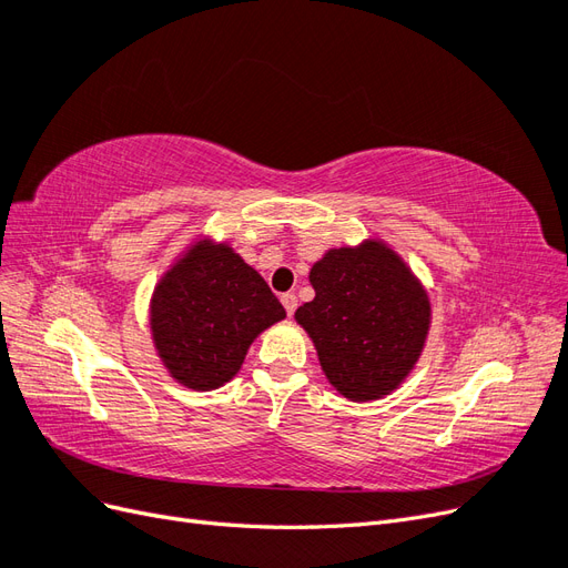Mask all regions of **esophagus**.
Returning <instances> with one entry per match:
<instances>
[{"label":"esophagus","mask_w":568,"mask_h":568,"mask_svg":"<svg viewBox=\"0 0 568 568\" xmlns=\"http://www.w3.org/2000/svg\"><path fill=\"white\" fill-rule=\"evenodd\" d=\"M282 305H284V311H286V315L291 317L296 313V307H298V298H296V294H284L282 296Z\"/></svg>","instance_id":"esophagus-1"}]
</instances>
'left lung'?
<instances>
[{
    "mask_svg": "<svg viewBox=\"0 0 568 568\" xmlns=\"http://www.w3.org/2000/svg\"><path fill=\"white\" fill-rule=\"evenodd\" d=\"M315 298L296 320L315 341L322 369L351 400H376L417 363L428 298L398 255L379 242L334 248L311 270Z\"/></svg>",
    "mask_w": 568,
    "mask_h": 568,
    "instance_id": "left-lung-1",
    "label": "left lung"
}]
</instances>
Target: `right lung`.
<instances>
[{"label":"right lung","instance_id":"1","mask_svg":"<svg viewBox=\"0 0 568 568\" xmlns=\"http://www.w3.org/2000/svg\"><path fill=\"white\" fill-rule=\"evenodd\" d=\"M282 317L265 280L230 246H194L151 301L159 355L180 384L196 390L230 382L253 338Z\"/></svg>","mask_w":568,"mask_h":568}]
</instances>
